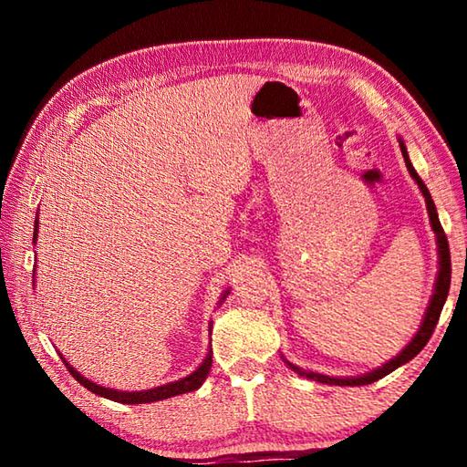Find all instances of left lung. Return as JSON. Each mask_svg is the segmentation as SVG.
<instances>
[{"label":"left lung","mask_w":467,"mask_h":467,"mask_svg":"<svg viewBox=\"0 0 467 467\" xmlns=\"http://www.w3.org/2000/svg\"><path fill=\"white\" fill-rule=\"evenodd\" d=\"M400 148H401V154H404V161H406V167L410 171V175H412V179L418 183V187H420V192L424 195L426 200V210H429V216H431V224H432V231L437 233V244H439V275H437V284H434V295L431 298V305L429 309H426V315H424V321L420 329H418V334L414 336L412 342H410L404 350H401L398 357L391 358L389 362H385V365L381 368L373 370V373H367L362 377H346V379H337V377H327V375H319V373H306V370L298 368L295 365L288 367L295 370V373H298L300 377H306V379H313V381H319V383H326V385H350V387H358V385H368V383H375L379 381V379H383L385 375H389L391 370H395L401 365H406L408 360H412L418 352L422 350V348L426 346V342H429L434 327H437L439 323V317H441V311H442V305H445L447 300V295H449V286H451V253H449V243H447V234L445 231H442V226L439 223V216H437V208H434V202L432 197L429 193V189H426L424 181L418 177V172L414 171L412 162H410L408 158V152H406V146L404 141H400Z\"/></svg>","instance_id":"8db88e82"}]
</instances>
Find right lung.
<instances>
[{
  "instance_id": "obj_1",
  "label": "right lung",
  "mask_w": 467,
  "mask_h": 467,
  "mask_svg": "<svg viewBox=\"0 0 467 467\" xmlns=\"http://www.w3.org/2000/svg\"><path fill=\"white\" fill-rule=\"evenodd\" d=\"M36 233H38V223L35 226V241H36V236H38ZM63 365L67 367L69 375H72L78 383L84 385L86 389H90L92 393L102 395V398L119 401V404H150V401H161V400L172 398V395L195 391L197 387H200L205 381V377H208V373H210L212 348H210V352H208V357H205V360L189 377L181 379V381H175V383H167V385H162V387H154V389H146V391H117V389H109V387H100L97 383H92L90 379L82 377L74 367L67 365V360H63Z\"/></svg>"
}]
</instances>
